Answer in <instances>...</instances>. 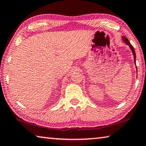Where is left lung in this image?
Returning a JSON list of instances; mask_svg holds the SVG:
<instances>
[{"label": "left lung", "mask_w": 146, "mask_h": 146, "mask_svg": "<svg viewBox=\"0 0 146 146\" xmlns=\"http://www.w3.org/2000/svg\"><path fill=\"white\" fill-rule=\"evenodd\" d=\"M121 38H122V40H123V42L125 43V44H127V45H128L129 46V48H131V51H132V52H133V56H134V62H135V64H136V53H135V48H134V47H133V45H132L131 44V43L129 42V41L128 40V39H127L126 37L122 36ZM136 71H137V68H136Z\"/></svg>", "instance_id": "left-lung-1"}]
</instances>
